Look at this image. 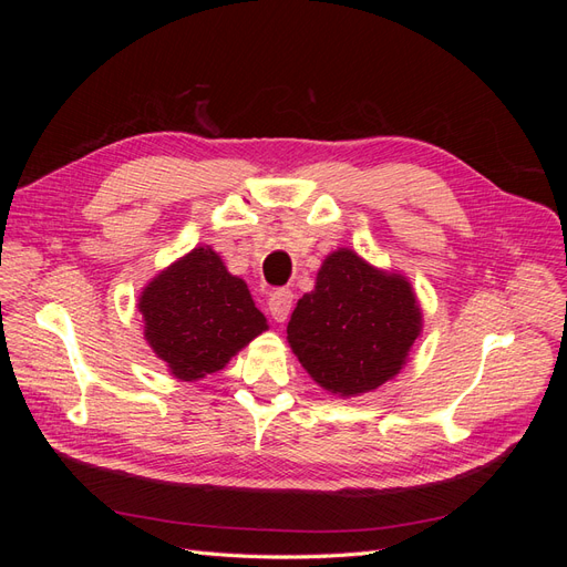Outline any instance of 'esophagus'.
Listing matches in <instances>:
<instances>
[{
  "instance_id": "34e87169",
  "label": "esophagus",
  "mask_w": 567,
  "mask_h": 567,
  "mask_svg": "<svg viewBox=\"0 0 567 567\" xmlns=\"http://www.w3.org/2000/svg\"><path fill=\"white\" fill-rule=\"evenodd\" d=\"M290 307H293V293L290 290H281V293H274L267 302V310L271 319L277 323H284L290 315Z\"/></svg>"
}]
</instances>
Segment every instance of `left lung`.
<instances>
[{
  "label": "left lung",
  "instance_id": "8db88e82",
  "mask_svg": "<svg viewBox=\"0 0 567 567\" xmlns=\"http://www.w3.org/2000/svg\"><path fill=\"white\" fill-rule=\"evenodd\" d=\"M421 331V302L404 274L338 248L298 300L286 340L319 388L348 400L392 381Z\"/></svg>",
  "mask_w": 567,
  "mask_h": 567
}]
</instances>
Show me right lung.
Here are the masks:
<instances>
[{"instance_id":"add662e5","label":"right lung","mask_w":567,"mask_h":567,"mask_svg":"<svg viewBox=\"0 0 567 567\" xmlns=\"http://www.w3.org/2000/svg\"><path fill=\"white\" fill-rule=\"evenodd\" d=\"M144 340L179 381L221 371L269 329L241 277L210 246H196L161 269L140 293Z\"/></svg>"}]
</instances>
